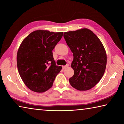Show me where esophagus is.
<instances>
[{"label":"esophagus","instance_id":"obj_1","mask_svg":"<svg viewBox=\"0 0 124 124\" xmlns=\"http://www.w3.org/2000/svg\"><path fill=\"white\" fill-rule=\"evenodd\" d=\"M69 66V64H67L66 66H62V68L63 69H66V68H67V67H68Z\"/></svg>","mask_w":124,"mask_h":124}]
</instances>
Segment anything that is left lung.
Wrapping results in <instances>:
<instances>
[{
	"label": "left lung",
	"mask_w": 124,
	"mask_h": 124,
	"mask_svg": "<svg viewBox=\"0 0 124 124\" xmlns=\"http://www.w3.org/2000/svg\"><path fill=\"white\" fill-rule=\"evenodd\" d=\"M63 37L73 54L71 67L74 73L69 79L70 84L80 91L90 90L99 82L106 70L103 45L87 28L65 32Z\"/></svg>",
	"instance_id": "left-lung-1"
}]
</instances>
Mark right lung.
Listing matches in <instances>:
<instances>
[{
  "label": "right lung",
  "instance_id": "add662e5",
  "mask_svg": "<svg viewBox=\"0 0 124 124\" xmlns=\"http://www.w3.org/2000/svg\"><path fill=\"white\" fill-rule=\"evenodd\" d=\"M63 32L38 30L30 33L22 42L17 54V64L24 84L36 92L52 87L61 66H57L52 50L61 39Z\"/></svg>",
  "mask_w": 124,
  "mask_h": 124
}]
</instances>
